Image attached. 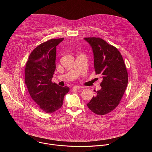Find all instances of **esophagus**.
Masks as SVG:
<instances>
[{
	"label": "esophagus",
	"mask_w": 152,
	"mask_h": 152,
	"mask_svg": "<svg viewBox=\"0 0 152 152\" xmlns=\"http://www.w3.org/2000/svg\"><path fill=\"white\" fill-rule=\"evenodd\" d=\"M80 88V86H74L73 87V90H78Z\"/></svg>",
	"instance_id": "34e87169"
}]
</instances>
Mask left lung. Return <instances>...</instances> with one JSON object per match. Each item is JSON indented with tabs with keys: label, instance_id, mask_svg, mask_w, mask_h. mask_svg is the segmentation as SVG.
Returning <instances> with one entry per match:
<instances>
[{
	"label": "left lung",
	"instance_id": "8db88e82",
	"mask_svg": "<svg viewBox=\"0 0 152 152\" xmlns=\"http://www.w3.org/2000/svg\"><path fill=\"white\" fill-rule=\"evenodd\" d=\"M84 39L89 43L94 55L96 73L102 75L101 89L95 91L87 106L94 113L104 115L118 105L128 82V75L123 57L118 49L100 38Z\"/></svg>",
	"mask_w": 152,
	"mask_h": 152
}]
</instances>
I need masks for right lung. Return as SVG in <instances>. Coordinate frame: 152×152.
Returning <instances> with one entry per match:
<instances>
[{
    "label": "right lung",
    "mask_w": 152,
    "mask_h": 152,
    "mask_svg": "<svg viewBox=\"0 0 152 152\" xmlns=\"http://www.w3.org/2000/svg\"><path fill=\"white\" fill-rule=\"evenodd\" d=\"M64 38L51 39L38 46L30 54L25 67V84L28 92L41 110L52 113L63 104L68 86L52 82L56 69V46Z\"/></svg>",
    "instance_id": "obj_1"
}]
</instances>
